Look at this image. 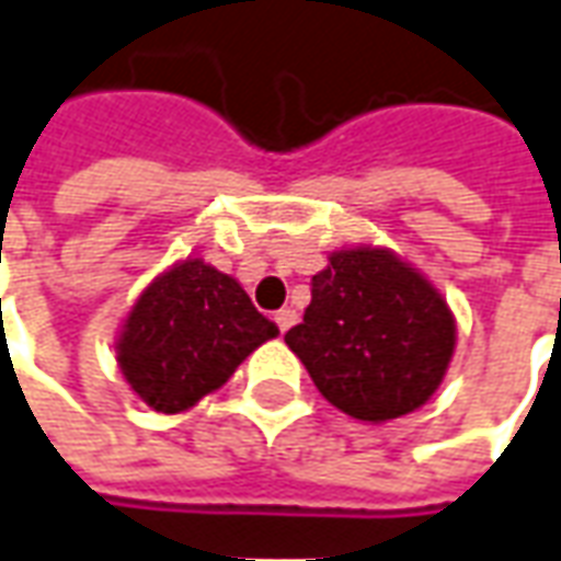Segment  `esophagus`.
<instances>
[{
	"label": "esophagus",
	"instance_id": "esophagus-1",
	"mask_svg": "<svg viewBox=\"0 0 561 561\" xmlns=\"http://www.w3.org/2000/svg\"><path fill=\"white\" fill-rule=\"evenodd\" d=\"M294 321H297V312H294L291 307H285V309H279V312H276V324H279L282 334H285V331L291 328Z\"/></svg>",
	"mask_w": 561,
	"mask_h": 561
}]
</instances>
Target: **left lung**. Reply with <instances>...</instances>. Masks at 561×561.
I'll return each instance as SVG.
<instances>
[{
  "mask_svg": "<svg viewBox=\"0 0 561 561\" xmlns=\"http://www.w3.org/2000/svg\"><path fill=\"white\" fill-rule=\"evenodd\" d=\"M285 343L336 410L379 425L419 410L444 382L456 319L416 267L355 245L312 276V300Z\"/></svg>",
  "mask_w": 561,
  "mask_h": 561,
  "instance_id": "8db88e82",
  "label": "left lung"
}]
</instances>
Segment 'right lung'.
Wrapping results in <instances>:
<instances>
[{"mask_svg":"<svg viewBox=\"0 0 561 561\" xmlns=\"http://www.w3.org/2000/svg\"><path fill=\"white\" fill-rule=\"evenodd\" d=\"M276 334L240 282L185 257L136 297L117 331V367L151 410L185 413Z\"/></svg>","mask_w":561,"mask_h":561,"instance_id":"add662e5","label":"right lung"}]
</instances>
